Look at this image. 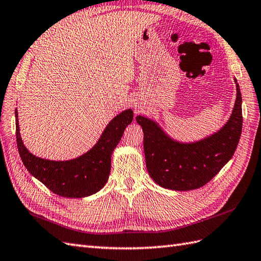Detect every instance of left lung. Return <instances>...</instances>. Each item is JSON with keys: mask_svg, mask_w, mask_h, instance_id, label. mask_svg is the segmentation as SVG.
Listing matches in <instances>:
<instances>
[{"mask_svg": "<svg viewBox=\"0 0 261 261\" xmlns=\"http://www.w3.org/2000/svg\"><path fill=\"white\" fill-rule=\"evenodd\" d=\"M236 100L229 119L214 134L196 142L171 138L157 122L138 115L144 132V152L148 174L161 187L186 192L212 180L231 160L243 128L241 93L237 83Z\"/></svg>", "mask_w": 261, "mask_h": 261, "instance_id": "1", "label": "left lung"}]
</instances>
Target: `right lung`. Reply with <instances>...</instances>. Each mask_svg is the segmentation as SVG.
Returning <instances> with one entry per match:
<instances>
[{"instance_id": "add662e5", "label": "right lung", "mask_w": 261, "mask_h": 261, "mask_svg": "<svg viewBox=\"0 0 261 261\" xmlns=\"http://www.w3.org/2000/svg\"><path fill=\"white\" fill-rule=\"evenodd\" d=\"M15 110L16 142L21 160L29 173L54 194L67 198H84L97 193L109 180L112 154L122 138L134 113L123 111L107 124L97 143L79 157L69 161H50L37 157L23 144Z\"/></svg>"}]
</instances>
